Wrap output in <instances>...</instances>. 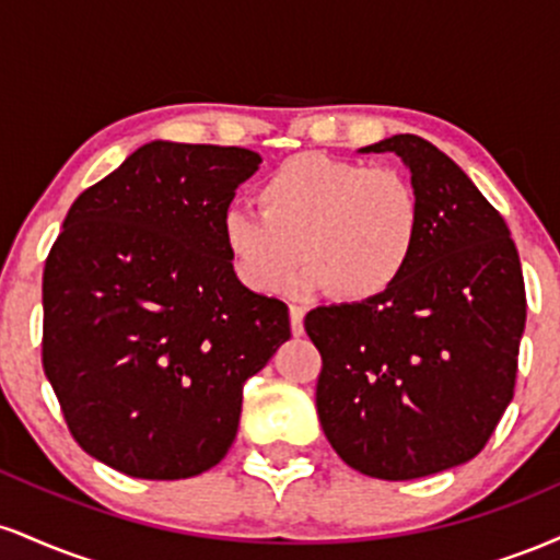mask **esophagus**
<instances>
[{
    "instance_id": "obj_1",
    "label": "esophagus",
    "mask_w": 560,
    "mask_h": 560,
    "mask_svg": "<svg viewBox=\"0 0 560 560\" xmlns=\"http://www.w3.org/2000/svg\"><path fill=\"white\" fill-rule=\"evenodd\" d=\"M302 318H305V311H302L300 305L289 307V324H292V334H294V337H300V334L305 331V326H302Z\"/></svg>"
}]
</instances>
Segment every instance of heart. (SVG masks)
Wrapping results in <instances>:
<instances>
[{"label":"heart","mask_w":560,"mask_h":560,"mask_svg":"<svg viewBox=\"0 0 560 560\" xmlns=\"http://www.w3.org/2000/svg\"><path fill=\"white\" fill-rule=\"evenodd\" d=\"M258 202L260 213L229 208L221 218L223 247L253 292H279L302 260L298 292L374 300L419 249V191L392 168L305 152L262 178Z\"/></svg>","instance_id":"1"}]
</instances>
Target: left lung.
<instances>
[{"label":"left lung","mask_w":560,"mask_h":560,"mask_svg":"<svg viewBox=\"0 0 560 560\" xmlns=\"http://www.w3.org/2000/svg\"><path fill=\"white\" fill-rule=\"evenodd\" d=\"M358 152L402 160L421 199V240L382 298L305 316L324 358L318 419L355 471L419 479L479 455L513 400L522 262L503 215L432 141L397 133Z\"/></svg>","instance_id":"obj_1"}]
</instances>
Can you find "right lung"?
<instances>
[{"label":"right lung","instance_id":"right-lung-1","mask_svg":"<svg viewBox=\"0 0 560 560\" xmlns=\"http://www.w3.org/2000/svg\"><path fill=\"white\" fill-rule=\"evenodd\" d=\"M260 163L158 139L70 205L44 266V374L75 442L115 471L213 468L244 382L292 337L289 307L236 279L221 236Z\"/></svg>","mask_w":560,"mask_h":560}]
</instances>
